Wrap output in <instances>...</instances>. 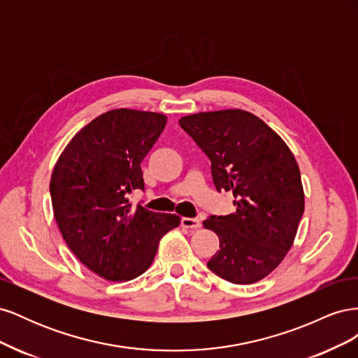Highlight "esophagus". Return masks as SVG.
I'll return each mask as SVG.
<instances>
[{
	"instance_id": "esophagus-1",
	"label": "esophagus",
	"mask_w": 358,
	"mask_h": 358,
	"mask_svg": "<svg viewBox=\"0 0 358 358\" xmlns=\"http://www.w3.org/2000/svg\"><path fill=\"white\" fill-rule=\"evenodd\" d=\"M182 227L183 229L196 230V229H200L201 222H200V220H196V218H182Z\"/></svg>"
}]
</instances>
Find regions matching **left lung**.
Segmentation results:
<instances>
[{
    "mask_svg": "<svg viewBox=\"0 0 358 358\" xmlns=\"http://www.w3.org/2000/svg\"><path fill=\"white\" fill-rule=\"evenodd\" d=\"M179 125L209 157L215 188L236 199L234 213L203 221L220 237L208 267L229 282L254 284L294 242L305 210L297 161L272 128L245 110L183 116Z\"/></svg>",
    "mask_w": 358,
    "mask_h": 358,
    "instance_id": "8db88e82",
    "label": "left lung"
}]
</instances>
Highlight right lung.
Returning <instances> with one entry per match:
<instances>
[{"mask_svg": "<svg viewBox=\"0 0 358 358\" xmlns=\"http://www.w3.org/2000/svg\"><path fill=\"white\" fill-rule=\"evenodd\" d=\"M167 122L166 115L116 109L95 117L62 150L50 178L59 231L73 254L99 276L129 280L152 264L161 237L178 215L131 208L145 189L140 162Z\"/></svg>", "mask_w": 358, "mask_h": 358, "instance_id": "right-lung-1", "label": "right lung"}]
</instances>
